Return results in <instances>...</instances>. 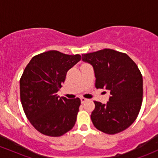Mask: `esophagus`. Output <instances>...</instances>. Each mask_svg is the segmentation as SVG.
<instances>
[{
    "mask_svg": "<svg viewBox=\"0 0 158 158\" xmlns=\"http://www.w3.org/2000/svg\"><path fill=\"white\" fill-rule=\"evenodd\" d=\"M80 99H81V102H82V104H83L84 102H85L86 101H88L87 98H83V97L81 98Z\"/></svg>",
    "mask_w": 158,
    "mask_h": 158,
    "instance_id": "esophagus-1",
    "label": "esophagus"
}]
</instances>
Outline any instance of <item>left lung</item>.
<instances>
[{
  "mask_svg": "<svg viewBox=\"0 0 158 158\" xmlns=\"http://www.w3.org/2000/svg\"><path fill=\"white\" fill-rule=\"evenodd\" d=\"M82 59L94 67L95 87L110 93L106 104L94 101L93 125L109 135L123 132L133 123L142 107L143 79L139 67L127 54L109 48L82 54Z\"/></svg>",
  "mask_w": 158,
  "mask_h": 158,
  "instance_id": "obj_1",
  "label": "left lung"
}]
</instances>
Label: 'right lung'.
Returning <instances> with one entry per match:
<instances>
[{"instance_id": "1", "label": "right lung", "mask_w": 158, "mask_h": 158, "mask_svg": "<svg viewBox=\"0 0 158 158\" xmlns=\"http://www.w3.org/2000/svg\"><path fill=\"white\" fill-rule=\"evenodd\" d=\"M80 60L79 54L48 51L34 56L23 71L19 80L21 104L31 125L43 135L59 137L76 123L80 99L59 98L57 92L67 71Z\"/></svg>"}]
</instances>
